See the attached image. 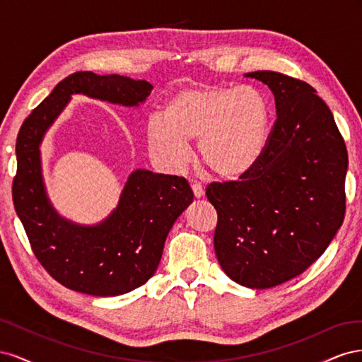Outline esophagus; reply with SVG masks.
<instances>
[{"label":"esophagus","mask_w":362,"mask_h":362,"mask_svg":"<svg viewBox=\"0 0 362 362\" xmlns=\"http://www.w3.org/2000/svg\"><path fill=\"white\" fill-rule=\"evenodd\" d=\"M192 192H193V196H194L196 199H199V198H202V196H204V189H202V185H201V184H198V182L192 184Z\"/></svg>","instance_id":"esophagus-1"}]
</instances>
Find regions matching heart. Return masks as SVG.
I'll use <instances>...</instances> for the list:
<instances>
[{
  "instance_id": "b5f03b06",
  "label": "heart",
  "mask_w": 362,
  "mask_h": 362,
  "mask_svg": "<svg viewBox=\"0 0 362 362\" xmlns=\"http://www.w3.org/2000/svg\"><path fill=\"white\" fill-rule=\"evenodd\" d=\"M266 131V104L255 90L201 86L177 93L163 116L149 117L146 141L161 168L178 172L190 160V141L198 140L204 166L217 178L234 180L258 160Z\"/></svg>"
}]
</instances>
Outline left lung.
Returning <instances> with one entry per match:
<instances>
[{
	"instance_id": "left-lung-1",
	"label": "left lung",
	"mask_w": 362,
	"mask_h": 362,
	"mask_svg": "<svg viewBox=\"0 0 362 362\" xmlns=\"http://www.w3.org/2000/svg\"><path fill=\"white\" fill-rule=\"evenodd\" d=\"M245 76L269 86L276 120L238 181L211 182L214 250L226 275L247 288H272L322 257L344 221L347 149L329 107L313 87L273 71Z\"/></svg>"
}]
</instances>
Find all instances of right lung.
Listing matches in <instances>:
<instances>
[{
  "label": "right lung",
  "instance_id": "obj_1",
  "mask_svg": "<svg viewBox=\"0 0 362 362\" xmlns=\"http://www.w3.org/2000/svg\"><path fill=\"white\" fill-rule=\"evenodd\" d=\"M151 90L145 80L75 72L54 87L19 129L12 189L15 210L36 258L66 288L108 298L144 286L158 267L172 225L193 202L185 178L146 169L129 175L117 206L96 225H78L60 217L47 196L39 146L71 96L83 93L136 107Z\"/></svg>",
  "mask_w": 362,
  "mask_h": 362
}]
</instances>
